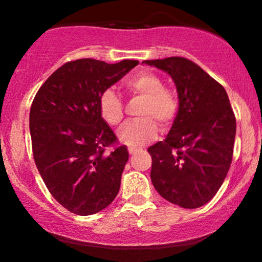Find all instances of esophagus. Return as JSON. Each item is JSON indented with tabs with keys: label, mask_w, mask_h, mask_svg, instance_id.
Segmentation results:
<instances>
[{
	"label": "esophagus",
	"mask_w": 262,
	"mask_h": 262,
	"mask_svg": "<svg viewBox=\"0 0 262 262\" xmlns=\"http://www.w3.org/2000/svg\"><path fill=\"white\" fill-rule=\"evenodd\" d=\"M139 151V150L138 149H135V148H128V152L130 155H134V154H137V152Z\"/></svg>",
	"instance_id": "obj_1"
}]
</instances>
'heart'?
Masks as SVG:
<instances>
[{"instance_id": "obj_1", "label": "heart", "mask_w": 262, "mask_h": 262, "mask_svg": "<svg viewBox=\"0 0 262 262\" xmlns=\"http://www.w3.org/2000/svg\"><path fill=\"white\" fill-rule=\"evenodd\" d=\"M132 96L144 100L140 119L129 122L118 130V139L130 146H140L155 139L159 125L166 130L175 121L179 112V97L172 89L164 86V81L151 71H140L124 82ZM98 111L104 122L111 127L121 124L124 118V104L113 89H106L98 98Z\"/></svg>"}]
</instances>
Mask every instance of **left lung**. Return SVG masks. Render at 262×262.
<instances>
[{
	"label": "left lung",
	"instance_id": "8db88e82",
	"mask_svg": "<svg viewBox=\"0 0 262 262\" xmlns=\"http://www.w3.org/2000/svg\"><path fill=\"white\" fill-rule=\"evenodd\" d=\"M166 71L179 93V112L166 139L148 149L151 182L161 197L182 208L209 202L233 160L236 121L224 87L181 56L145 60Z\"/></svg>",
	"mask_w": 262,
	"mask_h": 262
}]
</instances>
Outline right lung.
I'll list each match as a JSON object with an SVG mask.
<instances>
[{
    "label": "right lung",
    "mask_w": 262,
    "mask_h": 262,
    "mask_svg": "<svg viewBox=\"0 0 262 262\" xmlns=\"http://www.w3.org/2000/svg\"><path fill=\"white\" fill-rule=\"evenodd\" d=\"M138 64L69 61L48 77L33 100L29 129L34 162L52 196L71 213L95 214L118 194L128 150L118 145L102 119L98 98ZM108 147L114 149L107 152Z\"/></svg>",
    "instance_id": "obj_1"
}]
</instances>
